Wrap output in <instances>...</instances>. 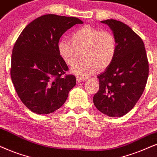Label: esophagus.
Returning <instances> with one entry per match:
<instances>
[{
    "instance_id": "obj_1",
    "label": "esophagus",
    "mask_w": 157,
    "mask_h": 157,
    "mask_svg": "<svg viewBox=\"0 0 157 157\" xmlns=\"http://www.w3.org/2000/svg\"><path fill=\"white\" fill-rule=\"evenodd\" d=\"M85 79L83 78V77H77V82H80L82 81H85Z\"/></svg>"
}]
</instances>
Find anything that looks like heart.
Masks as SVG:
<instances>
[{
  "instance_id": "heart-1",
  "label": "heart",
  "mask_w": 157,
  "mask_h": 157,
  "mask_svg": "<svg viewBox=\"0 0 157 157\" xmlns=\"http://www.w3.org/2000/svg\"><path fill=\"white\" fill-rule=\"evenodd\" d=\"M57 48L68 66L74 65L82 53V60L71 70L84 78L94 75L98 69L104 71L112 64L117 52V41L112 32L84 25L73 32L70 40L61 39Z\"/></svg>"
}]
</instances>
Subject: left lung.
I'll list each match as a JSON object with an SVG mask.
<instances>
[{
	"mask_svg": "<svg viewBox=\"0 0 157 157\" xmlns=\"http://www.w3.org/2000/svg\"><path fill=\"white\" fill-rule=\"evenodd\" d=\"M112 29L117 52L112 64L98 75L99 90L93 96L98 109L117 117L128 114L144 93L148 77V61L140 36L122 21H101Z\"/></svg>",
	"mask_w": 157,
	"mask_h": 157,
	"instance_id": "obj_1",
	"label": "left lung"
}]
</instances>
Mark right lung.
<instances>
[{
  "instance_id": "right-lung-1",
  "label": "right lung",
  "mask_w": 157,
  "mask_h": 157,
  "mask_svg": "<svg viewBox=\"0 0 157 157\" xmlns=\"http://www.w3.org/2000/svg\"><path fill=\"white\" fill-rule=\"evenodd\" d=\"M82 23L76 17L43 15L26 26L16 41L11 80L21 102L35 114L59 109L76 85L75 76L67 75L57 44L67 29Z\"/></svg>"
}]
</instances>
